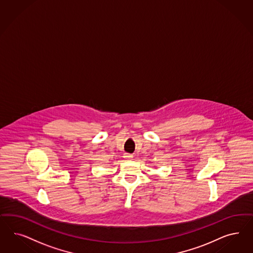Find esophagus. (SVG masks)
<instances>
[{
    "mask_svg": "<svg viewBox=\"0 0 253 253\" xmlns=\"http://www.w3.org/2000/svg\"><path fill=\"white\" fill-rule=\"evenodd\" d=\"M126 158H127V159H132V157H133V155H126Z\"/></svg>",
    "mask_w": 253,
    "mask_h": 253,
    "instance_id": "obj_1",
    "label": "esophagus"
}]
</instances>
